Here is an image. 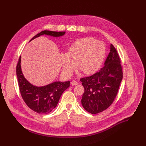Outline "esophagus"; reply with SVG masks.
<instances>
[{"label":"esophagus","mask_w":146,"mask_h":146,"mask_svg":"<svg viewBox=\"0 0 146 146\" xmlns=\"http://www.w3.org/2000/svg\"><path fill=\"white\" fill-rule=\"evenodd\" d=\"M71 84H72V85H73V86H76V85L78 84V82H77V81H76V80H72V82H71Z\"/></svg>","instance_id":"34e87169"}]
</instances>
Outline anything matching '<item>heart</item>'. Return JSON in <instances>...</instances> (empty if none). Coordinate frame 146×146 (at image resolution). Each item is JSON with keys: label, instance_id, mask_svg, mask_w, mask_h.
I'll return each mask as SVG.
<instances>
[{"label": "heart", "instance_id": "obj_1", "mask_svg": "<svg viewBox=\"0 0 146 146\" xmlns=\"http://www.w3.org/2000/svg\"><path fill=\"white\" fill-rule=\"evenodd\" d=\"M106 54V47L102 41L86 37L72 44L68 54H62V65L66 74L70 75L77 66L86 74L96 72L101 66Z\"/></svg>", "mask_w": 146, "mask_h": 146}]
</instances>
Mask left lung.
<instances>
[{
  "label": "left lung",
  "instance_id": "left-lung-1",
  "mask_svg": "<svg viewBox=\"0 0 146 146\" xmlns=\"http://www.w3.org/2000/svg\"><path fill=\"white\" fill-rule=\"evenodd\" d=\"M122 77L119 56L111 44L104 66L93 75L80 78L84 87L81 99L83 108L91 114L107 109L117 95Z\"/></svg>",
  "mask_w": 146,
  "mask_h": 146
}]
</instances>
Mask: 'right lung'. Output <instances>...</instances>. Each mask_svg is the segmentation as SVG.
I'll return each instance as SVG.
<instances>
[{
	"mask_svg": "<svg viewBox=\"0 0 146 146\" xmlns=\"http://www.w3.org/2000/svg\"><path fill=\"white\" fill-rule=\"evenodd\" d=\"M65 32L43 31L35 36L30 41L46 35L54 37L63 36ZM18 86L21 96L27 105L38 114H47L56 106L62 93L70 86V81H56L43 87H36L29 83L24 77L21 68V56L16 68Z\"/></svg>",
	"mask_w": 146,
	"mask_h": 146,
	"instance_id": "add662e5",
	"label": "right lung"
}]
</instances>
